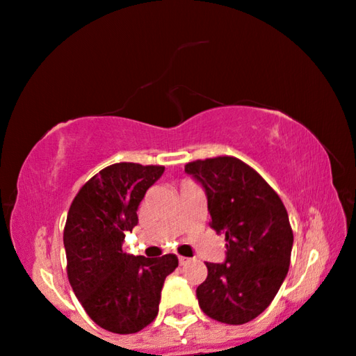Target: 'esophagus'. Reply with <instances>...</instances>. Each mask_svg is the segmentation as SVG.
I'll use <instances>...</instances> for the list:
<instances>
[{"instance_id":"obj_1","label":"esophagus","mask_w":356,"mask_h":356,"mask_svg":"<svg viewBox=\"0 0 356 356\" xmlns=\"http://www.w3.org/2000/svg\"><path fill=\"white\" fill-rule=\"evenodd\" d=\"M178 261H179V265H186L189 260L184 259V257H178Z\"/></svg>"}]
</instances>
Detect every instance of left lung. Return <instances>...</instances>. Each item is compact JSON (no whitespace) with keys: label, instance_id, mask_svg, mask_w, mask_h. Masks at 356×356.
I'll return each instance as SVG.
<instances>
[{"label":"left lung","instance_id":"8db88e82","mask_svg":"<svg viewBox=\"0 0 356 356\" xmlns=\"http://www.w3.org/2000/svg\"><path fill=\"white\" fill-rule=\"evenodd\" d=\"M207 194L210 226L225 233V264H205L199 307L220 323L244 324L266 310L289 271L293 234L287 210L254 168L221 156L186 163Z\"/></svg>","mask_w":356,"mask_h":356}]
</instances>
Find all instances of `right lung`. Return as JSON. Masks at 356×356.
Instances as JSON below:
<instances>
[{
	"instance_id": "add662e5",
	"label": "right lung",
	"mask_w": 356,
	"mask_h": 356,
	"mask_svg": "<svg viewBox=\"0 0 356 356\" xmlns=\"http://www.w3.org/2000/svg\"><path fill=\"white\" fill-rule=\"evenodd\" d=\"M165 167L120 162L88 179L67 215V276L81 307L97 326L115 334L141 331L156 319L163 281L177 255L159 259L122 250L138 225V205Z\"/></svg>"
}]
</instances>
